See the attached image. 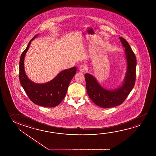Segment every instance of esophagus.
<instances>
[{"mask_svg":"<svg viewBox=\"0 0 156 156\" xmlns=\"http://www.w3.org/2000/svg\"><path fill=\"white\" fill-rule=\"evenodd\" d=\"M79 71L80 72H84L87 69V66L84 65H82L79 67Z\"/></svg>","mask_w":156,"mask_h":156,"instance_id":"1","label":"esophagus"}]
</instances>
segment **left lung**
Returning a JSON list of instances; mask_svg holds the SVG:
<instances>
[{"instance_id": "obj_1", "label": "left lung", "mask_w": 156, "mask_h": 156, "mask_svg": "<svg viewBox=\"0 0 156 156\" xmlns=\"http://www.w3.org/2000/svg\"><path fill=\"white\" fill-rule=\"evenodd\" d=\"M119 38L123 46L125 48L127 66L122 85L116 89H105L100 85L92 75L89 73L85 74L87 94L92 102L100 107L109 108L122 104L135 84L136 66L135 54L127 41L121 37Z\"/></svg>"}]
</instances>
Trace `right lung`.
<instances>
[{
	"instance_id": "add662e5",
	"label": "right lung",
	"mask_w": 156,
	"mask_h": 156,
	"mask_svg": "<svg viewBox=\"0 0 156 156\" xmlns=\"http://www.w3.org/2000/svg\"><path fill=\"white\" fill-rule=\"evenodd\" d=\"M37 36V35L29 41L27 47L21 54L20 61V80L26 94L34 103L44 107H54L64 100L69 83L76 73L77 68L73 67L62 71L53 79L44 84H37L31 81L25 72L24 59L31 41Z\"/></svg>"
}]
</instances>
